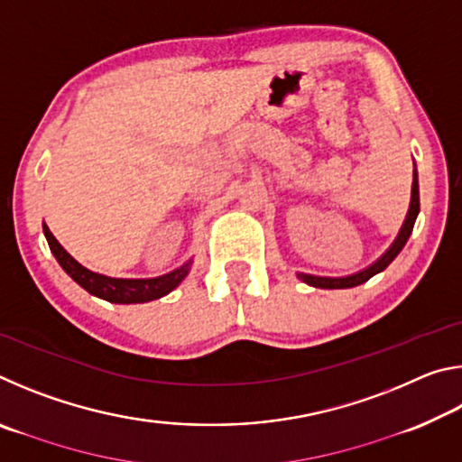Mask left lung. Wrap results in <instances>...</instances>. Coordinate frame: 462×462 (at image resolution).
<instances>
[{
    "label": "left lung",
    "instance_id": "left-lung-1",
    "mask_svg": "<svg viewBox=\"0 0 462 462\" xmlns=\"http://www.w3.org/2000/svg\"><path fill=\"white\" fill-rule=\"evenodd\" d=\"M420 212V191H418V175L413 173V185H411V203H410V212L408 217H405V224L400 232V236L395 238L393 245L387 250L385 254L381 256V259L371 264L369 269H365L361 273H356V275H350V277H316V275H306V273H300V279L306 281L308 285L311 287H319V289H346V287H356L365 283V281H369L373 275H377V273L385 271L389 267V263L395 259L397 254L402 253V248L405 246V242H408L410 234L413 230V224H416V217Z\"/></svg>",
    "mask_w": 462,
    "mask_h": 462
}]
</instances>
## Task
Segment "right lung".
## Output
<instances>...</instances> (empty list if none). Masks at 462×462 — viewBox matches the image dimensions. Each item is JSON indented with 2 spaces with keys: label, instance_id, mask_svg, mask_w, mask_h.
<instances>
[{
  "label": "right lung",
  "instance_id": "right-lung-1",
  "mask_svg": "<svg viewBox=\"0 0 462 462\" xmlns=\"http://www.w3.org/2000/svg\"><path fill=\"white\" fill-rule=\"evenodd\" d=\"M44 236L49 240V246L52 250L54 259L59 261L60 267L65 269L67 275L71 277L75 283H79L85 291H89L91 295H97L101 300L112 301V303H144V301L159 300V297L173 291V289L185 279L187 271L191 267V261H189L187 264H183L181 269L156 279H112L81 267V264L59 245L57 238L52 236V232L46 228V224H44Z\"/></svg>",
  "mask_w": 462,
  "mask_h": 462
}]
</instances>
